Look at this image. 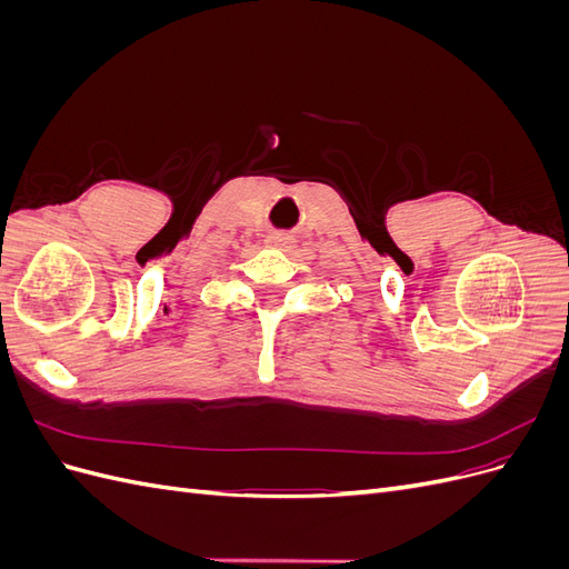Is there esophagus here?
I'll return each instance as SVG.
<instances>
[{"label": "esophagus", "instance_id": "1", "mask_svg": "<svg viewBox=\"0 0 569 569\" xmlns=\"http://www.w3.org/2000/svg\"><path fill=\"white\" fill-rule=\"evenodd\" d=\"M266 242H268V247L280 249V251H284V253L297 251V247H299L297 234H291V232H272V234L266 239Z\"/></svg>", "mask_w": 569, "mask_h": 569}]
</instances>
